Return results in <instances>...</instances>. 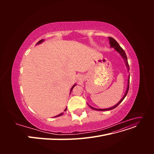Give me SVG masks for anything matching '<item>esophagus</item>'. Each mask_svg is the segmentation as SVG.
Returning <instances> with one entry per match:
<instances>
[{"instance_id": "obj_1", "label": "esophagus", "mask_w": 154, "mask_h": 154, "mask_svg": "<svg viewBox=\"0 0 154 154\" xmlns=\"http://www.w3.org/2000/svg\"><path fill=\"white\" fill-rule=\"evenodd\" d=\"M83 79H84V78H83V76L82 75H79L77 77V80L79 82H82L83 81Z\"/></svg>"}]
</instances>
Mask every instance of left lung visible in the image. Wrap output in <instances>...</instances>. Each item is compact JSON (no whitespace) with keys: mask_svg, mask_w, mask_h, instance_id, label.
<instances>
[{"mask_svg":"<svg viewBox=\"0 0 154 154\" xmlns=\"http://www.w3.org/2000/svg\"><path fill=\"white\" fill-rule=\"evenodd\" d=\"M109 43H110V47L111 48H114V49L116 51V52L118 53L121 57H122V58L123 59L124 62L125 63V65H126V67H127V70H128V72H129V70H130V68H129V66H128V60H127V55H126V53L125 52V51L120 47V45H119V44L116 42V40L115 39H114L113 38H111V37H109ZM130 74V73H129ZM129 82H130V75H128V83H127V90H126V92L125 93V94L123 96V97H122V99H121V100L118 102V103L115 105L114 106H112V107H110V108H108V109H96V108H94V107L91 106V105H88V106H89L91 109H92L93 110H99V111H105V110H112V109H115L116 107H117L123 101V100L125 99V97H126V96H127V93L128 92V89H129Z\"/></svg>","mask_w":154,"mask_h":154,"instance_id":"obj_1","label":"left lung"}]
</instances>
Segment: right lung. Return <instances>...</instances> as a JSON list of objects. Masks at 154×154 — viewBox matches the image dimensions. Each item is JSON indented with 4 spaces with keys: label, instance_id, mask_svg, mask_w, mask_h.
Segmentation results:
<instances>
[{
    "label": "right lung",
    "instance_id": "obj_1",
    "mask_svg": "<svg viewBox=\"0 0 154 154\" xmlns=\"http://www.w3.org/2000/svg\"><path fill=\"white\" fill-rule=\"evenodd\" d=\"M45 41V40H44V39H42V40H40L39 42H38L36 43V45H38V44H42V42H44ZM76 85V83H75V84L74 85H73V86L71 87V91H70V94H71V91H72V90L73 89V88L75 87ZM67 110V107L66 108V109L64 110V111H66ZM63 112H62V113H60V114H58V115H57V116H54V118H56V117H59V116H61L62 115H63Z\"/></svg>",
    "mask_w": 154,
    "mask_h": 154
}]
</instances>
